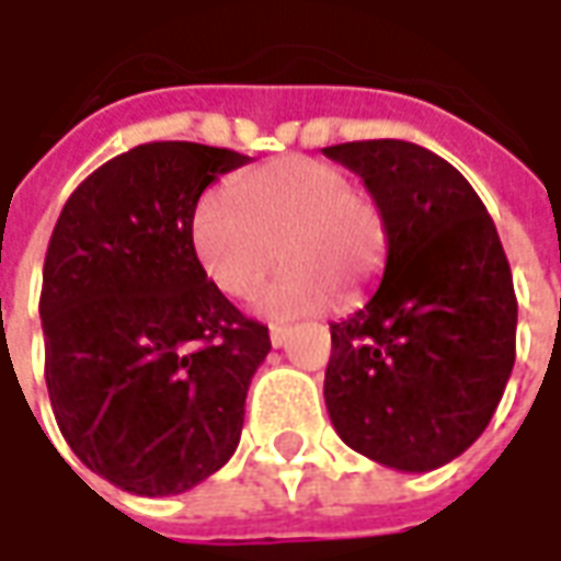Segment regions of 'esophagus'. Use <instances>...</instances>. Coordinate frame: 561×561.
<instances>
[{
    "instance_id": "34e87169",
    "label": "esophagus",
    "mask_w": 561,
    "mask_h": 561,
    "mask_svg": "<svg viewBox=\"0 0 561 561\" xmlns=\"http://www.w3.org/2000/svg\"><path fill=\"white\" fill-rule=\"evenodd\" d=\"M288 333H291L288 328H279V324H273V328H270V345H273V348H282V345L288 342Z\"/></svg>"
}]
</instances>
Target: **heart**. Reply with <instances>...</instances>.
<instances>
[{"label": "heart", "mask_w": 561, "mask_h": 561, "mask_svg": "<svg viewBox=\"0 0 561 561\" xmlns=\"http://www.w3.org/2000/svg\"><path fill=\"white\" fill-rule=\"evenodd\" d=\"M231 197L209 192L197 201L192 243L216 288L249 300L261 294L267 318L318 316L342 297L360 304L388 257V225L352 176L309 156H288L237 176Z\"/></svg>", "instance_id": "heart-1"}]
</instances>
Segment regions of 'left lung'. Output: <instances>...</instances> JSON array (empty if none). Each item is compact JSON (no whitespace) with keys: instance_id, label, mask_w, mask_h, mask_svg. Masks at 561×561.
<instances>
[{"instance_id":"1","label":"left lung","mask_w":561,"mask_h":561,"mask_svg":"<svg viewBox=\"0 0 561 561\" xmlns=\"http://www.w3.org/2000/svg\"><path fill=\"white\" fill-rule=\"evenodd\" d=\"M364 180L388 225L376 294L330 324L324 402L357 454L433 471L486 430L517 352L505 249L469 180L409 140L321 149Z\"/></svg>"}]
</instances>
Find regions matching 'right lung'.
<instances>
[{"mask_svg":"<svg viewBox=\"0 0 561 561\" xmlns=\"http://www.w3.org/2000/svg\"><path fill=\"white\" fill-rule=\"evenodd\" d=\"M233 149L156 140L71 192L44 257V378L80 462L135 495H176L240 445L264 324L207 279L192 243Z\"/></svg>","mask_w":561,"mask_h":561,"instance_id":"1","label":"right lung"}]
</instances>
